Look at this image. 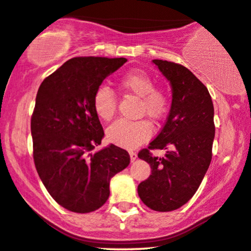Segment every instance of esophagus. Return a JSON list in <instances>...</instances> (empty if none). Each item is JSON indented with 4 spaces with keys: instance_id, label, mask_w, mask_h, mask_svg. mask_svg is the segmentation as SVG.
<instances>
[{
    "instance_id": "obj_1",
    "label": "esophagus",
    "mask_w": 251,
    "mask_h": 251,
    "mask_svg": "<svg viewBox=\"0 0 251 251\" xmlns=\"http://www.w3.org/2000/svg\"><path fill=\"white\" fill-rule=\"evenodd\" d=\"M129 157H131V162H134L136 157H138V154L135 151H129Z\"/></svg>"
}]
</instances>
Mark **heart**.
I'll return each instance as SVG.
<instances>
[{
  "label": "heart",
  "mask_w": 251,
  "mask_h": 251,
  "mask_svg": "<svg viewBox=\"0 0 251 251\" xmlns=\"http://www.w3.org/2000/svg\"><path fill=\"white\" fill-rule=\"evenodd\" d=\"M120 87L127 93L140 98L141 115L149 118L161 119L169 107V97L162 89L154 88L155 82L147 73L133 71L124 75ZM96 115L102 120L109 122L117 110V98L107 87H100L95 91L93 98ZM153 134V127L146 120L128 122L117 120L107 128L106 138L111 144L126 149H134L144 144Z\"/></svg>",
  "instance_id": "1"
}]
</instances>
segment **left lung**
Here are the masks:
<instances>
[{
	"label": "left lung",
	"instance_id": "8db88e82",
	"mask_svg": "<svg viewBox=\"0 0 251 251\" xmlns=\"http://www.w3.org/2000/svg\"><path fill=\"white\" fill-rule=\"evenodd\" d=\"M153 62L170 82L173 100L161 132L138 154L151 168L138 193L151 210L169 212L192 198L210 167L214 107L207 88L188 68L166 60ZM151 149H167L166 156L153 157Z\"/></svg>",
	"mask_w": 251,
	"mask_h": 251
}]
</instances>
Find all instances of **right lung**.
<instances>
[{"label":"right lung","mask_w":251,"mask_h":251,"mask_svg":"<svg viewBox=\"0 0 251 251\" xmlns=\"http://www.w3.org/2000/svg\"><path fill=\"white\" fill-rule=\"evenodd\" d=\"M126 61L73 58L38 89L31 117L34 166L52 198L68 211L89 213L103 206L111 178L129 164L127 151L115 145L93 153L104 136L94 94Z\"/></svg>","instance_id":"add662e5"}]
</instances>
